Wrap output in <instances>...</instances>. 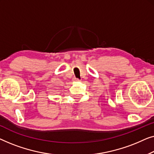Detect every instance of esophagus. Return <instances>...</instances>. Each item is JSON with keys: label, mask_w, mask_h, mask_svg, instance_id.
<instances>
[{"label": "esophagus", "mask_w": 154, "mask_h": 154, "mask_svg": "<svg viewBox=\"0 0 154 154\" xmlns=\"http://www.w3.org/2000/svg\"><path fill=\"white\" fill-rule=\"evenodd\" d=\"M73 81H76V82H79L80 80L79 79H76V78H75V79H73Z\"/></svg>", "instance_id": "obj_1"}]
</instances>
